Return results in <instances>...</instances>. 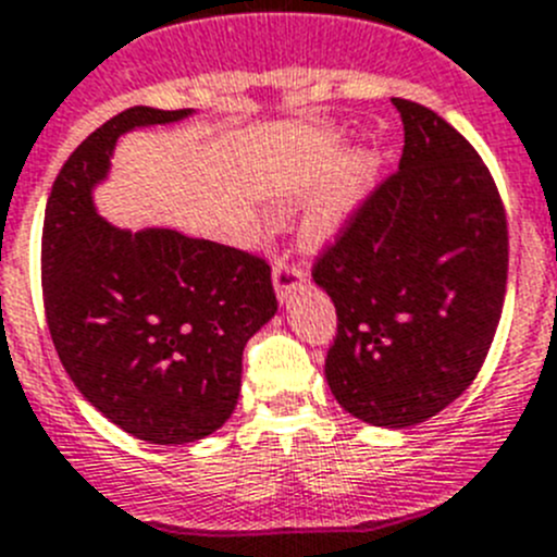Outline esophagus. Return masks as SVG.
I'll return each instance as SVG.
<instances>
[{
  "label": "esophagus",
  "mask_w": 557,
  "mask_h": 557,
  "mask_svg": "<svg viewBox=\"0 0 557 557\" xmlns=\"http://www.w3.org/2000/svg\"><path fill=\"white\" fill-rule=\"evenodd\" d=\"M305 272L296 263H290L288 255H277L274 258V269H272V283H274V294H277L280 302H285L290 296V290L296 285H302Z\"/></svg>",
  "instance_id": "esophagus-1"
}]
</instances>
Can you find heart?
Returning <instances> with one entry per match:
<instances>
[{"label":"heart","mask_w":557,"mask_h":557,"mask_svg":"<svg viewBox=\"0 0 557 557\" xmlns=\"http://www.w3.org/2000/svg\"><path fill=\"white\" fill-rule=\"evenodd\" d=\"M376 161L368 153H357L349 161V168L335 178V184L321 195V200L310 208V214L302 222V238L310 247H324L337 233L346 227L351 214L366 200L373 184Z\"/></svg>","instance_id":"heart-1"}]
</instances>
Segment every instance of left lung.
<instances>
[{
	"instance_id": "1",
	"label": "left lung",
	"mask_w": 557,
	"mask_h": 557,
	"mask_svg": "<svg viewBox=\"0 0 557 557\" xmlns=\"http://www.w3.org/2000/svg\"><path fill=\"white\" fill-rule=\"evenodd\" d=\"M398 173L366 197L313 267L337 310L326 384L382 429L443 412L481 371L500 324L508 225L490 170L431 109L393 98Z\"/></svg>"
}]
</instances>
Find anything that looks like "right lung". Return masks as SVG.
I'll return each mask as SVG.
<instances>
[{"label":"right lung","instance_id":"1","mask_svg":"<svg viewBox=\"0 0 557 557\" xmlns=\"http://www.w3.org/2000/svg\"><path fill=\"white\" fill-rule=\"evenodd\" d=\"M189 114L132 107L96 128L51 186L40 247L62 368L103 418L153 445L197 443L231 418L244 346L277 313L258 255L98 216L92 189L107 181L114 143Z\"/></svg>","mask_w":557,"mask_h":557}]
</instances>
